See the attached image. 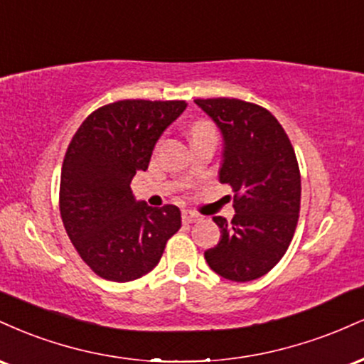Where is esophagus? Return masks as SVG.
Listing matches in <instances>:
<instances>
[{
  "label": "esophagus",
  "instance_id": "esophagus-1",
  "mask_svg": "<svg viewBox=\"0 0 364 364\" xmlns=\"http://www.w3.org/2000/svg\"><path fill=\"white\" fill-rule=\"evenodd\" d=\"M181 217H183V223H186V224L196 223V220L200 219V215H198V214H195V212L188 210V208H185V210L181 212Z\"/></svg>",
  "mask_w": 364,
  "mask_h": 364
}]
</instances>
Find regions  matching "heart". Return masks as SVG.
Here are the masks:
<instances>
[{
  "label": "heart",
  "mask_w": 364,
  "mask_h": 364,
  "mask_svg": "<svg viewBox=\"0 0 364 364\" xmlns=\"http://www.w3.org/2000/svg\"><path fill=\"white\" fill-rule=\"evenodd\" d=\"M200 127H205V124H203V123H200V124H196L195 128H200Z\"/></svg>",
  "instance_id": "1"
}]
</instances>
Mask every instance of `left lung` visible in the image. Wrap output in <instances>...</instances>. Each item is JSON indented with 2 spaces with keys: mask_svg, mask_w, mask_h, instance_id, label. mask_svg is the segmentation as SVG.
<instances>
[{
  "mask_svg": "<svg viewBox=\"0 0 364 364\" xmlns=\"http://www.w3.org/2000/svg\"><path fill=\"white\" fill-rule=\"evenodd\" d=\"M223 135L219 181L235 191V217H214L220 240L205 260L228 281L248 282L277 265L299 217L301 176L279 121L240 99H196Z\"/></svg>",
  "mask_w": 364,
  "mask_h": 364,
  "instance_id": "8db88e82",
  "label": "left lung"
}]
</instances>
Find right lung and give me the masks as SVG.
<instances>
[{
	"label": "right lung",
	"instance_id": "right-lung-1",
	"mask_svg": "<svg viewBox=\"0 0 364 364\" xmlns=\"http://www.w3.org/2000/svg\"><path fill=\"white\" fill-rule=\"evenodd\" d=\"M186 106L141 99L107 104L70 141L61 168V219L82 260L106 281L149 274L181 228L176 205L139 202L129 183L147 171L157 140Z\"/></svg>",
	"mask_w": 364,
	"mask_h": 364
}]
</instances>
